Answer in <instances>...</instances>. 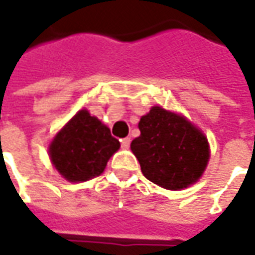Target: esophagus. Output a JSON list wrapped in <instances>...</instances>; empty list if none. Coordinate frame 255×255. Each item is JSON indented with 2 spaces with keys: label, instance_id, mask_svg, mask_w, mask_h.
Returning <instances> with one entry per match:
<instances>
[{
  "label": "esophagus",
  "instance_id": "obj_1",
  "mask_svg": "<svg viewBox=\"0 0 255 255\" xmlns=\"http://www.w3.org/2000/svg\"><path fill=\"white\" fill-rule=\"evenodd\" d=\"M129 144H131V138H124L122 140L123 149H128V147H129Z\"/></svg>",
  "mask_w": 255,
  "mask_h": 255
}]
</instances>
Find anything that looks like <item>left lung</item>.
<instances>
[{
  "label": "left lung",
  "instance_id": "1",
  "mask_svg": "<svg viewBox=\"0 0 255 255\" xmlns=\"http://www.w3.org/2000/svg\"><path fill=\"white\" fill-rule=\"evenodd\" d=\"M139 129L131 150L146 179L180 190L201 177L209 161L208 139L184 117L154 106L140 119Z\"/></svg>",
  "mask_w": 255,
  "mask_h": 255
}]
</instances>
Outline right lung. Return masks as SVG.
Listing matches in <instances>:
<instances>
[{
  "label": "right lung",
  "instance_id": "obj_1",
  "mask_svg": "<svg viewBox=\"0 0 255 255\" xmlns=\"http://www.w3.org/2000/svg\"><path fill=\"white\" fill-rule=\"evenodd\" d=\"M120 147L111 129L87 111L78 112L56 135L49 147L53 165L69 182L100 176Z\"/></svg>",
  "mask_w": 255,
  "mask_h": 255
}]
</instances>
